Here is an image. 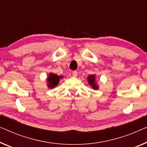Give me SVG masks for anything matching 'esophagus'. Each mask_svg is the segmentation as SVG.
Listing matches in <instances>:
<instances>
[{
    "label": "esophagus",
    "mask_w": 147,
    "mask_h": 147,
    "mask_svg": "<svg viewBox=\"0 0 147 147\" xmlns=\"http://www.w3.org/2000/svg\"><path fill=\"white\" fill-rule=\"evenodd\" d=\"M77 75H78V73H77V72L76 71H73V77H76V76H77Z\"/></svg>",
    "instance_id": "1"
}]
</instances>
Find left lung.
I'll return each mask as SVG.
<instances>
[{
    "label": "left lung",
    "mask_w": 147,
    "mask_h": 147,
    "mask_svg": "<svg viewBox=\"0 0 147 147\" xmlns=\"http://www.w3.org/2000/svg\"><path fill=\"white\" fill-rule=\"evenodd\" d=\"M88 82L90 85L91 87L94 90H98L99 88V86L97 84V83L96 82V75L95 74H92V75H89L87 77Z\"/></svg>",
    "instance_id": "8db88e82"
}]
</instances>
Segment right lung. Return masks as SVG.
<instances>
[{
	"label": "right lung",
	"instance_id": "right-lung-1",
	"mask_svg": "<svg viewBox=\"0 0 147 147\" xmlns=\"http://www.w3.org/2000/svg\"><path fill=\"white\" fill-rule=\"evenodd\" d=\"M62 76L57 75L55 74L49 73V76L47 78V86L49 88H54L55 87L57 86L59 82L60 78H62Z\"/></svg>",
	"mask_w": 147,
	"mask_h": 147
}]
</instances>
